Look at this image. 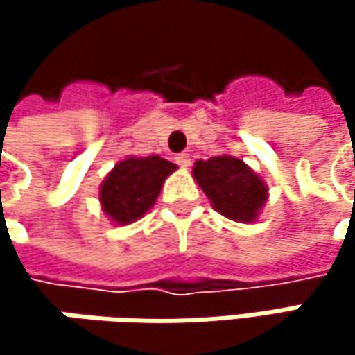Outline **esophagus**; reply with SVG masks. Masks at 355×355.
Here are the masks:
<instances>
[{
  "mask_svg": "<svg viewBox=\"0 0 355 355\" xmlns=\"http://www.w3.org/2000/svg\"><path fill=\"white\" fill-rule=\"evenodd\" d=\"M175 160H177L178 166H182V168H189L191 166V156L189 154H178Z\"/></svg>",
  "mask_w": 355,
  "mask_h": 355,
  "instance_id": "34e87169",
  "label": "esophagus"
}]
</instances>
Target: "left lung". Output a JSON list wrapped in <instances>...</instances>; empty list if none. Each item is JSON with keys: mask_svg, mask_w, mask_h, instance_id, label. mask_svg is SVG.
Returning a JSON list of instances; mask_svg holds the SVG:
<instances>
[{"mask_svg": "<svg viewBox=\"0 0 355 355\" xmlns=\"http://www.w3.org/2000/svg\"><path fill=\"white\" fill-rule=\"evenodd\" d=\"M193 178L203 189L216 211L241 224L254 222L269 197L265 180L248 164L230 154L197 160L193 166Z\"/></svg>", "mask_w": 355, "mask_h": 355, "instance_id": "left-lung-1", "label": "left lung"}]
</instances>
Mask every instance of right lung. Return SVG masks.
<instances>
[{"instance_id":"obj_1","label":"right lung","mask_w":355,"mask_h":355,"mask_svg":"<svg viewBox=\"0 0 355 355\" xmlns=\"http://www.w3.org/2000/svg\"><path fill=\"white\" fill-rule=\"evenodd\" d=\"M177 171V164L160 158L127 156L101 182L98 199L108 220L116 226L137 222L156 203L164 180Z\"/></svg>"}]
</instances>
